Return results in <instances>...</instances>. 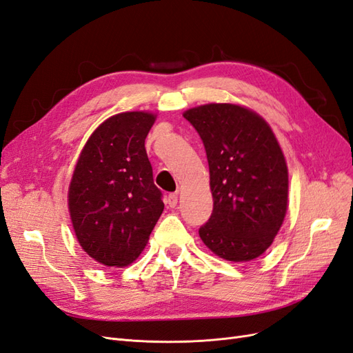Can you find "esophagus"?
Wrapping results in <instances>:
<instances>
[{
	"mask_svg": "<svg viewBox=\"0 0 353 353\" xmlns=\"http://www.w3.org/2000/svg\"><path fill=\"white\" fill-rule=\"evenodd\" d=\"M166 203L169 205V208H175L176 203H178V194L176 193H170L166 199Z\"/></svg>",
	"mask_w": 353,
	"mask_h": 353,
	"instance_id": "1",
	"label": "esophagus"
}]
</instances>
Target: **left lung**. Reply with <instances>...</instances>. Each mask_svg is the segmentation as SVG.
<instances>
[{"mask_svg":"<svg viewBox=\"0 0 353 353\" xmlns=\"http://www.w3.org/2000/svg\"><path fill=\"white\" fill-rule=\"evenodd\" d=\"M205 145L213 210L199 230L219 258L248 262L274 241L287 212L288 172L281 147L259 114L237 104L184 113Z\"/></svg>","mask_w":353,"mask_h":353,"instance_id":"8db88e82","label":"left lung"}]
</instances>
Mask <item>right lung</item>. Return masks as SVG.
Wrapping results in <instances>:
<instances>
[{"label":"right lung","instance_id":"add662e5","mask_svg":"<svg viewBox=\"0 0 353 353\" xmlns=\"http://www.w3.org/2000/svg\"><path fill=\"white\" fill-rule=\"evenodd\" d=\"M156 121L125 112L104 121L82 148L69 185V212L81 248L105 266L134 262L163 212L145 137Z\"/></svg>","mask_w":353,"mask_h":353}]
</instances>
